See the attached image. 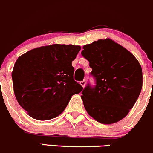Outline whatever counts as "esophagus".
Wrapping results in <instances>:
<instances>
[{
  "label": "esophagus",
  "instance_id": "obj_1",
  "mask_svg": "<svg viewBox=\"0 0 153 153\" xmlns=\"http://www.w3.org/2000/svg\"><path fill=\"white\" fill-rule=\"evenodd\" d=\"M85 84H86V82H85V80H82V81H81V82H80V85H81L82 86L83 88H84L85 86Z\"/></svg>",
  "mask_w": 153,
  "mask_h": 153
}]
</instances>
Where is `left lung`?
Here are the masks:
<instances>
[{
	"label": "left lung",
	"instance_id": "1",
	"mask_svg": "<svg viewBox=\"0 0 153 153\" xmlns=\"http://www.w3.org/2000/svg\"><path fill=\"white\" fill-rule=\"evenodd\" d=\"M82 55L89 61L95 85L88 83L81 96L88 114L102 124L125 117L142 88V70L136 58L111 39L83 46Z\"/></svg>",
	"mask_w": 153,
	"mask_h": 153
}]
</instances>
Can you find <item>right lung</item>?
Here are the masks:
<instances>
[{
	"mask_svg": "<svg viewBox=\"0 0 153 153\" xmlns=\"http://www.w3.org/2000/svg\"><path fill=\"white\" fill-rule=\"evenodd\" d=\"M80 49L79 45L53 44L31 50L17 59L12 74L14 92L19 105L33 119L56 117L71 96L81 92L71 64Z\"/></svg>",
	"mask_w": 153,
	"mask_h": 153,
	"instance_id": "1",
	"label": "right lung"
}]
</instances>
